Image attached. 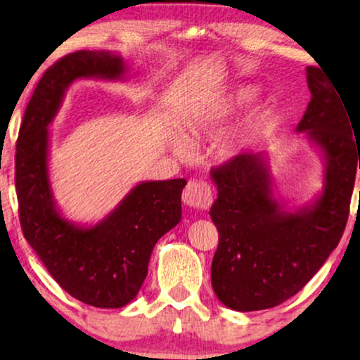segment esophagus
<instances>
[{
  "label": "esophagus",
  "mask_w": 360,
  "mask_h": 360,
  "mask_svg": "<svg viewBox=\"0 0 360 360\" xmlns=\"http://www.w3.org/2000/svg\"><path fill=\"white\" fill-rule=\"evenodd\" d=\"M184 203L193 210H206L211 203V190L210 185L205 184V181L198 180H190L186 184L184 195Z\"/></svg>",
  "instance_id": "34e87169"
}]
</instances>
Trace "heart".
<instances>
[{"mask_svg":"<svg viewBox=\"0 0 360 360\" xmlns=\"http://www.w3.org/2000/svg\"><path fill=\"white\" fill-rule=\"evenodd\" d=\"M255 98V88L252 86H239L234 88L223 95H211L201 100L198 105H195L190 116L184 122V134L186 139H196L205 132H208L214 127H218L231 117H234L238 112L245 110ZM240 137H233L223 144V154L226 157H233L240 149ZM172 149L175 154L185 155L188 147L185 139L180 136H175L172 139Z\"/></svg>","mask_w":360,"mask_h":360,"instance_id":"1","label":"heart"}]
</instances>
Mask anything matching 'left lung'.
Instances as JSON below:
<instances>
[{
  "label": "left lung",
  "instance_id": "left-lung-1",
  "mask_svg": "<svg viewBox=\"0 0 360 360\" xmlns=\"http://www.w3.org/2000/svg\"><path fill=\"white\" fill-rule=\"evenodd\" d=\"M307 82L311 100L297 132L323 154L324 185L316 198L293 211L275 200L265 152L236 155L211 170L218 198L210 216L219 233L211 285L219 302L236 311L274 308L297 295L346 228L360 139L323 68L308 67Z\"/></svg>",
  "mask_w": 360,
  "mask_h": 360
}]
</instances>
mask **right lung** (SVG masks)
I'll list each match as a JSON object with an SVG mask.
<instances>
[{"mask_svg": "<svg viewBox=\"0 0 360 360\" xmlns=\"http://www.w3.org/2000/svg\"><path fill=\"white\" fill-rule=\"evenodd\" d=\"M127 67L110 51L62 57L39 80L16 142V193L24 238L53 280L96 308H121L147 277L157 240L181 219L185 179L141 181L93 226L63 218L49 179V126L67 88L82 78L126 80Z\"/></svg>", "mask_w": 360, "mask_h": 360, "instance_id": "1", "label": "right lung"}]
</instances>
